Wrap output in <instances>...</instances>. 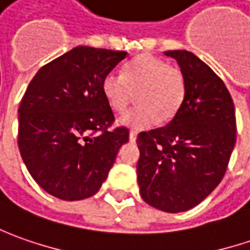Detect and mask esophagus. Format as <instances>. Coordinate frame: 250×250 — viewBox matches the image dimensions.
<instances>
[{"instance_id":"34e87169","label":"esophagus","mask_w":250,"mask_h":250,"mask_svg":"<svg viewBox=\"0 0 250 250\" xmlns=\"http://www.w3.org/2000/svg\"><path fill=\"white\" fill-rule=\"evenodd\" d=\"M137 135H138V133L137 131H130V134H128V138H130V141L131 142H135V140H137Z\"/></svg>"}]
</instances>
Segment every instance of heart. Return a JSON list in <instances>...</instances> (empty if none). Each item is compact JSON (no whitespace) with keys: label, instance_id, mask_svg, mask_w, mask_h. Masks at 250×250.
I'll return each instance as SVG.
<instances>
[{"label":"heart","instance_id":"b5f03b06","mask_svg":"<svg viewBox=\"0 0 250 250\" xmlns=\"http://www.w3.org/2000/svg\"><path fill=\"white\" fill-rule=\"evenodd\" d=\"M102 94L115 112H125L137 92V108L119 119L130 128L144 130L176 116L185 98L184 73L153 55H140L127 63L123 74L108 73L101 84Z\"/></svg>","mask_w":250,"mask_h":250}]
</instances>
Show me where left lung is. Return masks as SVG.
I'll return each mask as SVG.
<instances>
[{"label":"left lung","instance_id":"obj_1","mask_svg":"<svg viewBox=\"0 0 250 250\" xmlns=\"http://www.w3.org/2000/svg\"><path fill=\"white\" fill-rule=\"evenodd\" d=\"M165 55L184 73L185 98L167 125L138 134L137 180L148 205L180 213L223 180L237 140L235 108L226 84L198 56L185 49Z\"/></svg>","mask_w":250,"mask_h":250}]
</instances>
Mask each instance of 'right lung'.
I'll use <instances>...</instances> for the list:
<instances>
[{
  "mask_svg": "<svg viewBox=\"0 0 250 250\" xmlns=\"http://www.w3.org/2000/svg\"><path fill=\"white\" fill-rule=\"evenodd\" d=\"M125 51L76 47L42 66L19 106L18 145L34 181L63 201L99 191L128 130L117 127L101 84Z\"/></svg>",
  "mask_w": 250,
  "mask_h": 250,
  "instance_id": "right-lung-1",
  "label": "right lung"
}]
</instances>
